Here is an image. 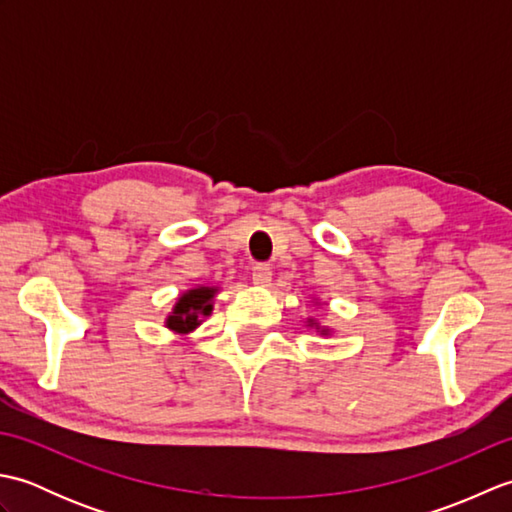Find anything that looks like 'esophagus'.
Instances as JSON below:
<instances>
[{
    "label": "esophagus",
    "instance_id": "1",
    "mask_svg": "<svg viewBox=\"0 0 512 512\" xmlns=\"http://www.w3.org/2000/svg\"><path fill=\"white\" fill-rule=\"evenodd\" d=\"M270 279H273V268H270L268 264L253 266V284L255 286H268Z\"/></svg>",
    "mask_w": 512,
    "mask_h": 512
}]
</instances>
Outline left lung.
Returning <instances> with one entry per match:
<instances>
[{
    "label": "left lung",
    "instance_id": "1",
    "mask_svg": "<svg viewBox=\"0 0 512 512\" xmlns=\"http://www.w3.org/2000/svg\"><path fill=\"white\" fill-rule=\"evenodd\" d=\"M306 323H308V328H314V330H317V332H319V334H323V336H328V334H330V328H325V325H319V323L314 321V319H308Z\"/></svg>",
    "mask_w": 512,
    "mask_h": 512
}]
</instances>
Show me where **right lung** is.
Instances as JSON below:
<instances>
[{
  "mask_svg": "<svg viewBox=\"0 0 512 512\" xmlns=\"http://www.w3.org/2000/svg\"><path fill=\"white\" fill-rule=\"evenodd\" d=\"M217 292H220L217 286H195L182 292L165 319V328H169L173 334H191L213 312V299Z\"/></svg>",
  "mask_w": 512,
  "mask_h": 512,
  "instance_id": "obj_1",
  "label": "right lung"
}]
</instances>
